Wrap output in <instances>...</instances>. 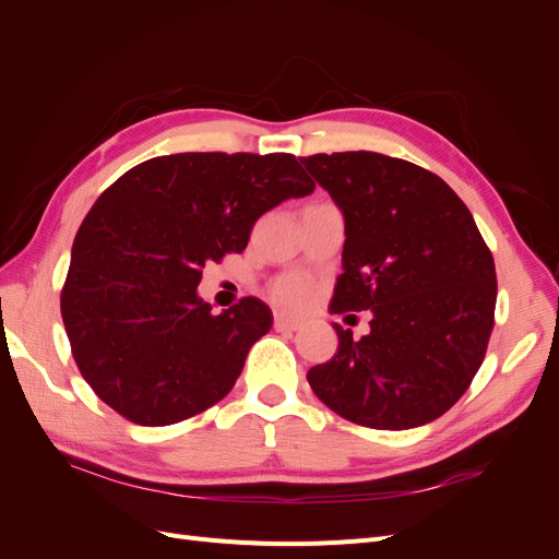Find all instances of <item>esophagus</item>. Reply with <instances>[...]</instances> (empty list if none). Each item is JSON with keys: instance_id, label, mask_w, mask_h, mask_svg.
<instances>
[{"instance_id": "esophagus-1", "label": "esophagus", "mask_w": 559, "mask_h": 559, "mask_svg": "<svg viewBox=\"0 0 559 559\" xmlns=\"http://www.w3.org/2000/svg\"><path fill=\"white\" fill-rule=\"evenodd\" d=\"M273 326H275L277 331H298V329H300V321H298V319H292L289 314H284V312H275Z\"/></svg>"}]
</instances>
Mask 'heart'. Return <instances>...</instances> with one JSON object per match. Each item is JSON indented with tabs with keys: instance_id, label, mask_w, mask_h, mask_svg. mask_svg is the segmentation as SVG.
Segmentation results:
<instances>
[{
	"instance_id": "b5f03b06",
	"label": "heart",
	"mask_w": 559,
	"mask_h": 559,
	"mask_svg": "<svg viewBox=\"0 0 559 559\" xmlns=\"http://www.w3.org/2000/svg\"><path fill=\"white\" fill-rule=\"evenodd\" d=\"M275 298L284 302V306H306L310 298V286L298 280H282L275 284Z\"/></svg>"
}]
</instances>
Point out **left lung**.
I'll use <instances>...</instances> for the list:
<instances>
[{"mask_svg": "<svg viewBox=\"0 0 559 559\" xmlns=\"http://www.w3.org/2000/svg\"><path fill=\"white\" fill-rule=\"evenodd\" d=\"M300 163L345 218L329 310L373 314L361 341L333 324L337 352L308 370L312 392L354 425H427L462 399L485 359L497 306L492 253L460 195L425 167L373 151Z\"/></svg>", "mask_w": 559, "mask_h": 559, "instance_id": "obj_1", "label": "left lung"}]
</instances>
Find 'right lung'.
Returning <instances> with one entry per match:
<instances>
[{"label":"right lung","mask_w":559,"mask_h":559,"mask_svg":"<svg viewBox=\"0 0 559 559\" xmlns=\"http://www.w3.org/2000/svg\"><path fill=\"white\" fill-rule=\"evenodd\" d=\"M312 191L292 154H173L116 179L83 218L60 298L93 392L142 427L222 401L273 312L249 296L214 314L198 296L202 267L245 251L267 210Z\"/></svg>","instance_id":"right-lung-1"}]
</instances>
